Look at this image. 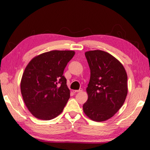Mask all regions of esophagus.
<instances>
[{"label":"esophagus","mask_w":150,"mask_h":150,"mask_svg":"<svg viewBox=\"0 0 150 150\" xmlns=\"http://www.w3.org/2000/svg\"><path fill=\"white\" fill-rule=\"evenodd\" d=\"M83 91V89L82 88H80L79 90H73V92L74 93H77V92H81Z\"/></svg>","instance_id":"obj_1"}]
</instances>
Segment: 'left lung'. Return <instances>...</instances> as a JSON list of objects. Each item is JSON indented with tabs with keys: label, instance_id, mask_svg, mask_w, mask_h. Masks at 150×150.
I'll list each match as a JSON object with an SVG mask.
<instances>
[{
	"label": "left lung",
	"instance_id": "left-lung-1",
	"mask_svg": "<svg viewBox=\"0 0 150 150\" xmlns=\"http://www.w3.org/2000/svg\"><path fill=\"white\" fill-rule=\"evenodd\" d=\"M85 57L90 69V79L84 112L93 121H105L124 103L127 94V73L122 64L107 52L90 51L85 52Z\"/></svg>",
	"mask_w": 150,
	"mask_h": 150
}]
</instances>
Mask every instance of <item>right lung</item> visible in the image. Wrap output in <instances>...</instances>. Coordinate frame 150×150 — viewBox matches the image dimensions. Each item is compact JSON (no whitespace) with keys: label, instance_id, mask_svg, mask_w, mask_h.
Masks as SVG:
<instances>
[{"label":"right lung","instance_id":"right-lung-1","mask_svg":"<svg viewBox=\"0 0 150 150\" xmlns=\"http://www.w3.org/2000/svg\"><path fill=\"white\" fill-rule=\"evenodd\" d=\"M73 51H51L34 57L21 81V91L28 110L36 118L49 120L62 112L70 97L63 75Z\"/></svg>","mask_w":150,"mask_h":150}]
</instances>
